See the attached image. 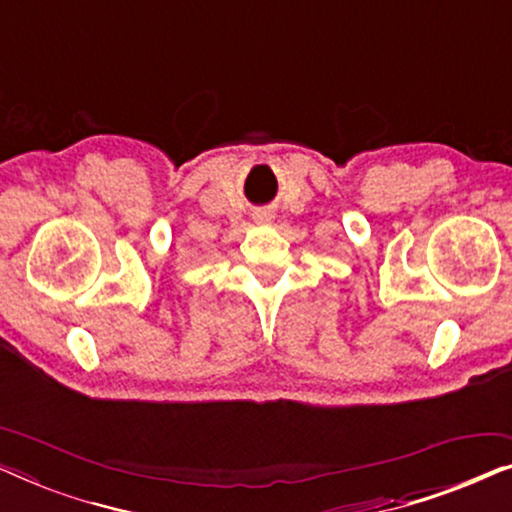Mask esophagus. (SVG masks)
I'll return each instance as SVG.
<instances>
[{"instance_id": "34e87169", "label": "esophagus", "mask_w": 512, "mask_h": 512, "mask_svg": "<svg viewBox=\"0 0 512 512\" xmlns=\"http://www.w3.org/2000/svg\"><path fill=\"white\" fill-rule=\"evenodd\" d=\"M256 219H258V223H268L270 221V214H258Z\"/></svg>"}]
</instances>
